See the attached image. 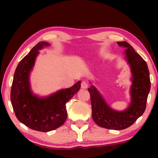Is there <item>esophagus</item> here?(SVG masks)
<instances>
[{
	"mask_svg": "<svg viewBox=\"0 0 158 158\" xmlns=\"http://www.w3.org/2000/svg\"><path fill=\"white\" fill-rule=\"evenodd\" d=\"M88 83H86L85 81H82L81 83V88H84V89H86V88H88Z\"/></svg>",
	"mask_w": 158,
	"mask_h": 158,
	"instance_id": "obj_1",
	"label": "esophagus"
}]
</instances>
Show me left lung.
Instances as JSON below:
<instances>
[{"label":"left lung","mask_w":158,"mask_h":158,"mask_svg":"<svg viewBox=\"0 0 158 158\" xmlns=\"http://www.w3.org/2000/svg\"><path fill=\"white\" fill-rule=\"evenodd\" d=\"M124 50L125 60L131 68V101L124 111H116L106 103L94 85L88 88L92 106L93 119L99 127L122 130L132 125L145 111L150 90V73L146 62L127 42H118Z\"/></svg>","instance_id":"8db88e82"}]
</instances>
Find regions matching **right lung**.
<instances>
[{"label":"right lung","mask_w":158,"mask_h":158,"mask_svg":"<svg viewBox=\"0 0 158 158\" xmlns=\"http://www.w3.org/2000/svg\"><path fill=\"white\" fill-rule=\"evenodd\" d=\"M49 46L48 42H39L21 60L15 70L10 90L11 104L19 122L30 129L43 132L52 131L64 124L68 116L66 103L80 90L81 83L77 81L72 87L44 97L32 92L30 73L39 50Z\"/></svg>","instance_id":"1"}]
</instances>
